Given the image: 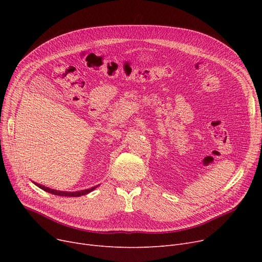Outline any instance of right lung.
<instances>
[{"mask_svg":"<svg viewBox=\"0 0 262 262\" xmlns=\"http://www.w3.org/2000/svg\"><path fill=\"white\" fill-rule=\"evenodd\" d=\"M36 186H38L40 189H42L47 192H49V193H52V194H55V195H60V196H81V195H85L87 193H89V192H91L92 190H94L96 188L95 187H92L90 189H86V190H80V191H75V192H67V191H57V190H54V189H51V188H48V187H45L42 185L40 184H37L35 183Z\"/></svg>","mask_w":262,"mask_h":262,"instance_id":"right-lung-1","label":"right lung"}]
</instances>
